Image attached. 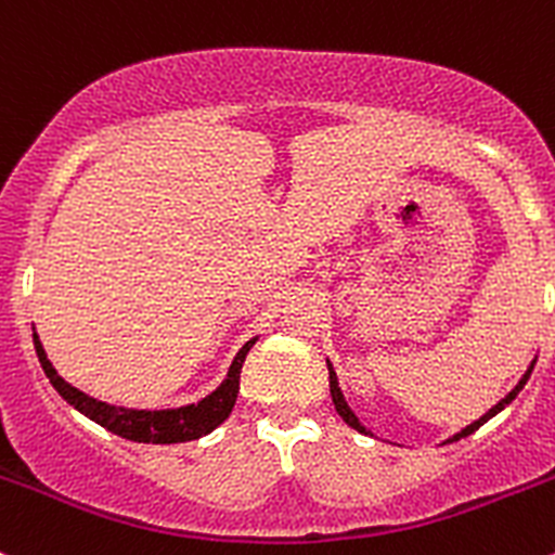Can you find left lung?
<instances>
[{
  "label": "left lung",
  "instance_id": "8db88e82",
  "mask_svg": "<svg viewBox=\"0 0 555 555\" xmlns=\"http://www.w3.org/2000/svg\"><path fill=\"white\" fill-rule=\"evenodd\" d=\"M327 371H330V395H333V405H335V411H338V416H340V418H344V422H346V424H349V427H351V429H357V433H362V435H373V433H371V429H365V424H362V422H360V418H357V413H354V411H351V408H349V402H346L344 391H340V386H338V376H335V371H333V365H330V362H327ZM531 371H534V360H531V365H529V367H526V373H524V376H520V382H518L516 386H513V391H511V395H505V397H502V400H500V402H496V405H494V408H489V411H486V413H483V416H480V418H478V422L467 424V427H464V429H462V433H456V435H453V438H449V440H446V443H453V440H462V438H467V435H473V433H475V429H478V427H483V424H486V422H489V418H494V416H496V413H500V411H505V408H507V405H511V402H513V400H516V395H518V391H520V389H524V384H526V382H529Z\"/></svg>",
  "mask_w": 555,
  "mask_h": 555
}]
</instances>
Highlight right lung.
<instances>
[{"label": "right lung", "mask_w": 555, "mask_h": 555, "mask_svg": "<svg viewBox=\"0 0 555 555\" xmlns=\"http://www.w3.org/2000/svg\"><path fill=\"white\" fill-rule=\"evenodd\" d=\"M257 338L246 340L238 349V354L233 357L231 367H228L225 382L217 386L211 395L201 397L198 402H190L182 408H164V411H139V408H122V405H109V402L96 400V397L86 395L77 386L59 376V371L53 367V362L48 360L42 349V340L35 333V349L39 357V365H42L44 376L50 378L53 389L64 397L69 405H75L82 416H88L91 422L102 424L109 433L120 435V438L133 440V443H188V440H198L204 435H209L211 429L220 427L228 416H231L233 405H236L238 397V378H242V365L249 354V349L255 346Z\"/></svg>", "instance_id": "add662e5"}]
</instances>
